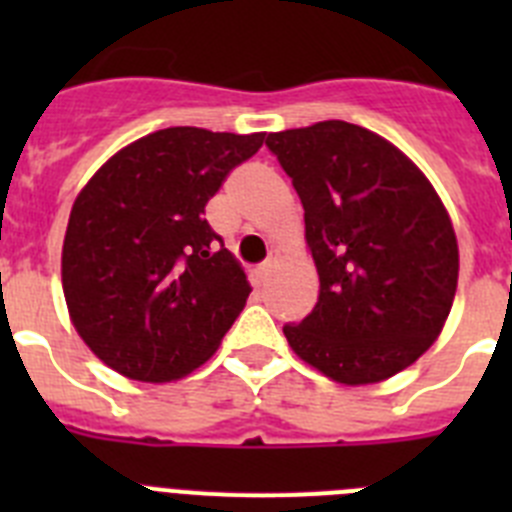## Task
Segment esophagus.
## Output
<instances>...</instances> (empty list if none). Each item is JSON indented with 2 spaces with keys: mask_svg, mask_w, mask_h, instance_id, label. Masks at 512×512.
Wrapping results in <instances>:
<instances>
[{
  "mask_svg": "<svg viewBox=\"0 0 512 512\" xmlns=\"http://www.w3.org/2000/svg\"><path fill=\"white\" fill-rule=\"evenodd\" d=\"M253 274H256V282L264 284L271 274V261H264L261 266H256V271H253Z\"/></svg>",
  "mask_w": 512,
  "mask_h": 512,
  "instance_id": "obj_1",
  "label": "esophagus"
}]
</instances>
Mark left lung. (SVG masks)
<instances>
[{
    "label": "left lung",
    "instance_id": "8db88e82",
    "mask_svg": "<svg viewBox=\"0 0 512 512\" xmlns=\"http://www.w3.org/2000/svg\"><path fill=\"white\" fill-rule=\"evenodd\" d=\"M305 207L320 295L284 325L295 354L341 384H372L425 354L449 318L459 246L436 189L372 130L343 120L269 133Z\"/></svg>",
    "mask_w": 512,
    "mask_h": 512
}]
</instances>
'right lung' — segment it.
Here are the masks:
<instances>
[{
  "instance_id": "add662e5",
  "label": "right lung",
  "mask_w": 512,
  "mask_h": 512,
  "mask_svg": "<svg viewBox=\"0 0 512 512\" xmlns=\"http://www.w3.org/2000/svg\"><path fill=\"white\" fill-rule=\"evenodd\" d=\"M264 133L166 128L81 189L63 238L74 328L122 377L171 382L205 364L248 300L246 274L202 212Z\"/></svg>"
}]
</instances>
